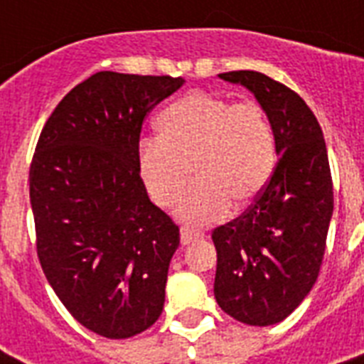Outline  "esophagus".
<instances>
[{
    "mask_svg": "<svg viewBox=\"0 0 364 364\" xmlns=\"http://www.w3.org/2000/svg\"><path fill=\"white\" fill-rule=\"evenodd\" d=\"M204 236V234L200 232V230H194V228L188 227H181V243L183 245H188L191 242H196Z\"/></svg>",
    "mask_w": 364,
    "mask_h": 364,
    "instance_id": "1",
    "label": "esophagus"
}]
</instances>
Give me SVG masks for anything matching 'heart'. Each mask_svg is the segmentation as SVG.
Returning <instances> with one entry per match:
<instances>
[{
	"mask_svg": "<svg viewBox=\"0 0 364 364\" xmlns=\"http://www.w3.org/2000/svg\"><path fill=\"white\" fill-rule=\"evenodd\" d=\"M159 139L137 151V171L147 194L160 208L179 204L185 221L205 223L247 208L270 181L276 168V137L268 117L253 102L193 90L171 102L156 119Z\"/></svg>",
	"mask_w": 364,
	"mask_h": 364,
	"instance_id": "b5f03b06",
	"label": "heart"
}]
</instances>
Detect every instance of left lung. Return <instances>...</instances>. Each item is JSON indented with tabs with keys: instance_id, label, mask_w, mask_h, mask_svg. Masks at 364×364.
Wrapping results in <instances>:
<instances>
[{
	"instance_id": "obj_1",
	"label": "left lung",
	"mask_w": 364,
	"mask_h": 364,
	"mask_svg": "<svg viewBox=\"0 0 364 364\" xmlns=\"http://www.w3.org/2000/svg\"><path fill=\"white\" fill-rule=\"evenodd\" d=\"M249 88L276 137L274 173L234 221L217 227V304L236 321H283L310 293L321 268L333 217V177L316 115L299 94L259 71L219 73Z\"/></svg>"
}]
</instances>
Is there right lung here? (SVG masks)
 <instances>
[{"instance_id":"obj_1","label":"right lung","mask_w":364,"mask_h":364,"mask_svg":"<svg viewBox=\"0 0 364 364\" xmlns=\"http://www.w3.org/2000/svg\"><path fill=\"white\" fill-rule=\"evenodd\" d=\"M181 77L98 71L65 94L30 166L36 247L50 287L88 331L121 340L164 308L179 227L137 171L143 121Z\"/></svg>"}]
</instances>
